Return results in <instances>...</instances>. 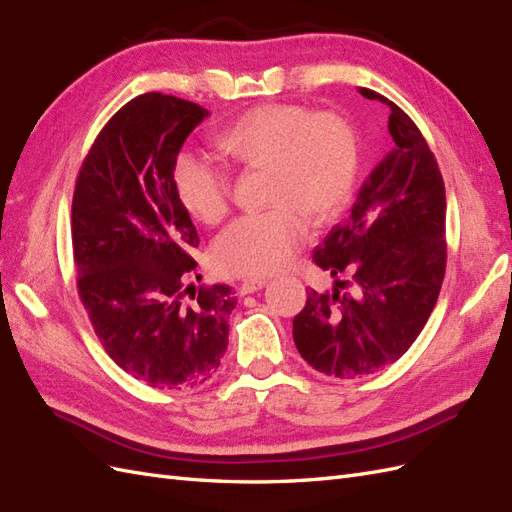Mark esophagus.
Returning a JSON list of instances; mask_svg holds the SVG:
<instances>
[{
  "mask_svg": "<svg viewBox=\"0 0 512 512\" xmlns=\"http://www.w3.org/2000/svg\"><path fill=\"white\" fill-rule=\"evenodd\" d=\"M265 284H267L265 278H245V280L239 284V291H241V295H249V293L263 289Z\"/></svg>",
  "mask_w": 512,
  "mask_h": 512,
  "instance_id": "esophagus-1",
  "label": "esophagus"
}]
</instances>
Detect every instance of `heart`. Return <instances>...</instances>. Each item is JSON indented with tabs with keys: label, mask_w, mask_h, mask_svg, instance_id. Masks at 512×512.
<instances>
[{
	"label": "heart",
	"mask_w": 512,
	"mask_h": 512,
	"mask_svg": "<svg viewBox=\"0 0 512 512\" xmlns=\"http://www.w3.org/2000/svg\"><path fill=\"white\" fill-rule=\"evenodd\" d=\"M234 167L265 169L263 213L243 215L213 245L221 271L269 276L293 258L306 223L323 228L350 202L358 143L352 123L334 110L310 112L297 104H263L243 112L215 136ZM173 191L186 213L219 223L228 213V173L193 154L173 162Z\"/></svg>",
	"instance_id": "b5f03b06"
}]
</instances>
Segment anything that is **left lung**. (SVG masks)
Returning a JSON list of instances; mask_svg holds the SVG:
<instances>
[{
  "instance_id": "1",
  "label": "left lung",
  "mask_w": 512,
  "mask_h": 512,
  "mask_svg": "<svg viewBox=\"0 0 512 512\" xmlns=\"http://www.w3.org/2000/svg\"><path fill=\"white\" fill-rule=\"evenodd\" d=\"M391 110V152L371 171L352 215L330 230L313 260L332 291L308 289L293 319L306 363L332 378H360L395 363L415 343L445 278V186L436 158L406 112Z\"/></svg>"
}]
</instances>
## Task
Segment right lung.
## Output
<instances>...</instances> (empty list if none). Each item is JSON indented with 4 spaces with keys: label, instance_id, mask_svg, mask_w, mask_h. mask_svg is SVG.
I'll use <instances>...</instances> for the list:
<instances>
[{
    "label": "right lung",
    "instance_id": "obj_1",
    "mask_svg": "<svg viewBox=\"0 0 512 512\" xmlns=\"http://www.w3.org/2000/svg\"><path fill=\"white\" fill-rule=\"evenodd\" d=\"M208 110L143 93L97 134L73 191L78 295L106 354L154 389H193L219 369L236 304L226 284H186L193 221L173 191V162Z\"/></svg>",
    "mask_w": 512,
    "mask_h": 512
}]
</instances>
